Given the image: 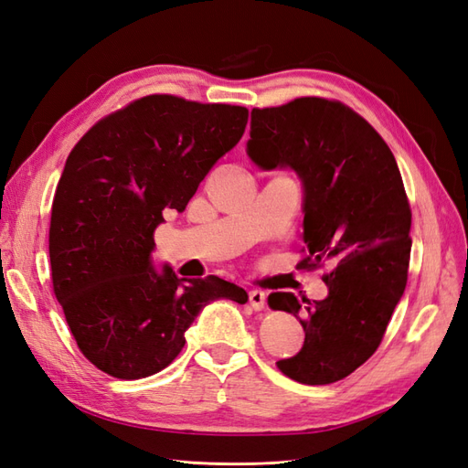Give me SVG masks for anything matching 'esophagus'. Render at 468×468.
I'll return each instance as SVG.
<instances>
[{
  "label": "esophagus",
  "mask_w": 468,
  "mask_h": 468,
  "mask_svg": "<svg viewBox=\"0 0 468 468\" xmlns=\"http://www.w3.org/2000/svg\"><path fill=\"white\" fill-rule=\"evenodd\" d=\"M265 292L263 291H250V304L253 310H263L265 308Z\"/></svg>",
  "instance_id": "1"
}]
</instances>
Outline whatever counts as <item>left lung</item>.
I'll use <instances>...</instances> for the list:
<instances>
[{"mask_svg": "<svg viewBox=\"0 0 468 468\" xmlns=\"http://www.w3.org/2000/svg\"><path fill=\"white\" fill-rule=\"evenodd\" d=\"M248 155L263 169L291 167L304 187L301 269L334 265L324 301L271 292L269 306L303 316V349L277 361L303 385H330L369 359L404 294L410 210L400 169L382 136L335 99L299 97L251 111Z\"/></svg>", "mask_w": 468, "mask_h": 468, "instance_id": "1", "label": "left lung"}]
</instances>
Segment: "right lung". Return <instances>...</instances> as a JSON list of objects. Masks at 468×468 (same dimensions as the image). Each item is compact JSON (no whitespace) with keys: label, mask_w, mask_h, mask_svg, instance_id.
<instances>
[{"label":"right lung","mask_w":468,"mask_h":468,"mask_svg":"<svg viewBox=\"0 0 468 468\" xmlns=\"http://www.w3.org/2000/svg\"><path fill=\"white\" fill-rule=\"evenodd\" d=\"M248 124V109L155 93L97 121L69 152L54 193L52 289L80 351L99 371L144 378L172 363L217 299L248 292L217 275L154 271V230L183 210Z\"/></svg>","instance_id":"right-lung-1"}]
</instances>
